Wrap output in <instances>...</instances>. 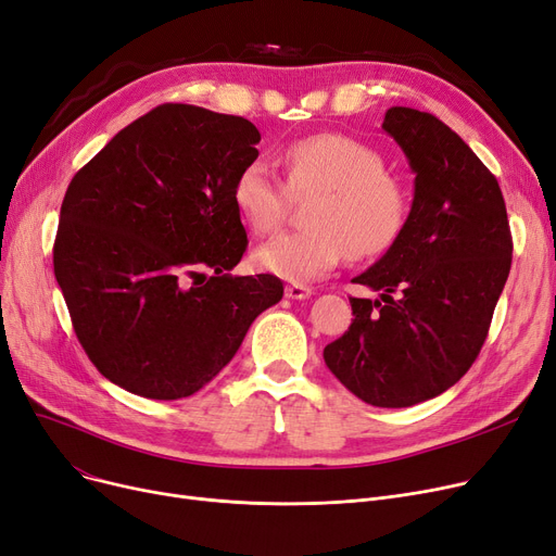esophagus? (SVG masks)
<instances>
[{
  "instance_id": "obj_1",
  "label": "esophagus",
  "mask_w": 556,
  "mask_h": 556,
  "mask_svg": "<svg viewBox=\"0 0 556 556\" xmlns=\"http://www.w3.org/2000/svg\"><path fill=\"white\" fill-rule=\"evenodd\" d=\"M311 288L308 286H302V283H288L286 286V298H291V300H306V298H311Z\"/></svg>"
}]
</instances>
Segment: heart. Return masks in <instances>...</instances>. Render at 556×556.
<instances>
[{"label":"heart","instance_id":"b5f03b06","mask_svg":"<svg viewBox=\"0 0 556 556\" xmlns=\"http://www.w3.org/2000/svg\"><path fill=\"white\" fill-rule=\"evenodd\" d=\"M283 184L261 161L233 184V206L256 236L275 231L295 202H308V229L279 233L254 252L258 270L304 283L333 270L348 254L370 258L389 250L406 223V198L386 175L381 154L341 134L302 138L279 154Z\"/></svg>","mask_w":556,"mask_h":556}]
</instances>
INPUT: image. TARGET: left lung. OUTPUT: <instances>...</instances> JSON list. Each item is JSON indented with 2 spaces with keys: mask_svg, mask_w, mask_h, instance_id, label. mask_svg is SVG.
Returning a JSON list of instances; mask_svg holds the SVG:
<instances>
[{
  "mask_svg": "<svg viewBox=\"0 0 556 556\" xmlns=\"http://www.w3.org/2000/svg\"><path fill=\"white\" fill-rule=\"evenodd\" d=\"M383 131L416 173L402 233L356 283L379 300L350 298V329L325 364L372 406H414L462 379L484 345L511 270L514 240L497 179L437 115L386 111Z\"/></svg>",
  "mask_w": 556,
  "mask_h": 556,
  "instance_id": "8db88e82",
  "label": "left lung"
}]
</instances>
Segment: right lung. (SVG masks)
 <instances>
[{"instance_id":"right-lung-1","label":"right lung","mask_w":556,"mask_h":556,"mask_svg":"<svg viewBox=\"0 0 556 556\" xmlns=\"http://www.w3.org/2000/svg\"><path fill=\"white\" fill-rule=\"evenodd\" d=\"M258 140L240 115L161 104L72 177L54 275L81 348L119 389L198 393L281 300L275 275H229L248 250L233 184Z\"/></svg>"}]
</instances>
